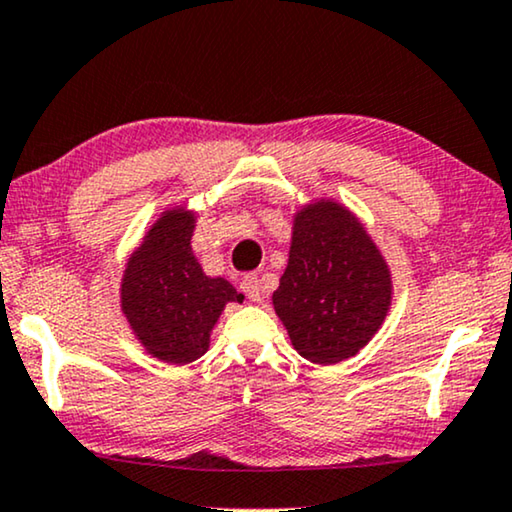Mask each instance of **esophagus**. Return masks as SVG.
I'll return each mask as SVG.
<instances>
[{"label":"esophagus","instance_id":"esophagus-1","mask_svg":"<svg viewBox=\"0 0 512 512\" xmlns=\"http://www.w3.org/2000/svg\"><path fill=\"white\" fill-rule=\"evenodd\" d=\"M241 290L245 292V297L250 299V302H260L262 299V288H260V278L257 276H245L241 281Z\"/></svg>","mask_w":512,"mask_h":512}]
</instances>
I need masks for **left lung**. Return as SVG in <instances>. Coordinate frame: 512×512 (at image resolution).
Wrapping results in <instances>:
<instances>
[{
  "mask_svg": "<svg viewBox=\"0 0 512 512\" xmlns=\"http://www.w3.org/2000/svg\"><path fill=\"white\" fill-rule=\"evenodd\" d=\"M391 306V274L363 224L335 201L299 210L274 309L299 356L346 360L370 342Z\"/></svg>",
  "mask_w": 512,
  "mask_h": 512,
  "instance_id": "left-lung-1",
  "label": "left lung"
}]
</instances>
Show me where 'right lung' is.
Masks as SVG:
<instances>
[{"label":"right lung","mask_w":512,"mask_h":512,"mask_svg":"<svg viewBox=\"0 0 512 512\" xmlns=\"http://www.w3.org/2000/svg\"><path fill=\"white\" fill-rule=\"evenodd\" d=\"M192 234L194 213H163L121 281V309L133 332L154 358L175 365L201 358L224 304L243 302L229 281L203 274Z\"/></svg>","instance_id":"obj_1"}]
</instances>
